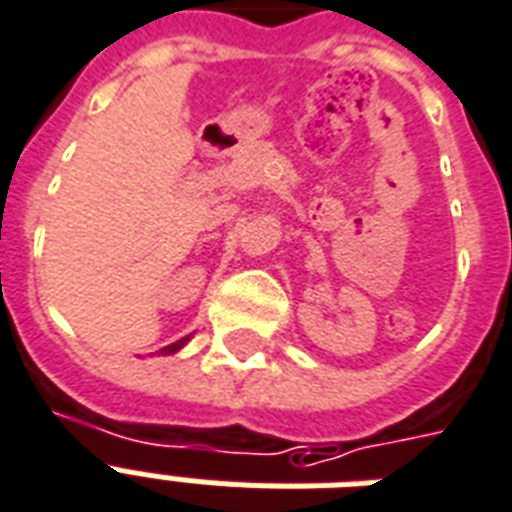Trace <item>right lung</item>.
<instances>
[{
    "label": "right lung",
    "mask_w": 512,
    "mask_h": 512,
    "mask_svg": "<svg viewBox=\"0 0 512 512\" xmlns=\"http://www.w3.org/2000/svg\"><path fill=\"white\" fill-rule=\"evenodd\" d=\"M187 341H190V335H187V338H179V341L177 343H169V346H163V354H174V351H179V349H182V346H185V343Z\"/></svg>",
    "instance_id": "1"
}]
</instances>
